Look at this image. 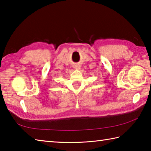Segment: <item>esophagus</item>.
Here are the masks:
<instances>
[{
    "label": "esophagus",
    "instance_id": "34e87169",
    "mask_svg": "<svg viewBox=\"0 0 151 151\" xmlns=\"http://www.w3.org/2000/svg\"><path fill=\"white\" fill-rule=\"evenodd\" d=\"M74 68H75V69H76V70H78V69H80V68H81V66L79 65H75V66H74Z\"/></svg>",
    "mask_w": 151,
    "mask_h": 151
}]
</instances>
